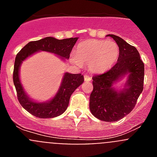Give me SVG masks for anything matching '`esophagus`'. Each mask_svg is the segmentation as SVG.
<instances>
[{
	"mask_svg": "<svg viewBox=\"0 0 157 157\" xmlns=\"http://www.w3.org/2000/svg\"><path fill=\"white\" fill-rule=\"evenodd\" d=\"M84 79H85L86 82H90L91 81V78L89 75H85L84 76Z\"/></svg>",
	"mask_w": 157,
	"mask_h": 157,
	"instance_id": "34e87169",
	"label": "esophagus"
}]
</instances>
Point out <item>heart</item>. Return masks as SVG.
<instances>
[{"label": "heart", "mask_w": 157, "mask_h": 157, "mask_svg": "<svg viewBox=\"0 0 157 157\" xmlns=\"http://www.w3.org/2000/svg\"><path fill=\"white\" fill-rule=\"evenodd\" d=\"M119 54L120 48L114 41L89 40L78 45L72 59L78 66L88 64L94 73H103L114 65Z\"/></svg>", "instance_id": "b5f03b06"}]
</instances>
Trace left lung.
I'll list each match as a JSON object with an SVG mask.
<instances>
[{
	"mask_svg": "<svg viewBox=\"0 0 157 157\" xmlns=\"http://www.w3.org/2000/svg\"><path fill=\"white\" fill-rule=\"evenodd\" d=\"M107 36L112 37L117 43L120 55L117 63L110 70L93 76L94 89L90 97V109L98 120L115 122L134 109L143 90L145 67L135 47L114 34ZM127 74L125 88L118 91L112 86Z\"/></svg>",
	"mask_w": 157,
	"mask_h": 157,
	"instance_id": "obj_1",
	"label": "left lung"
}]
</instances>
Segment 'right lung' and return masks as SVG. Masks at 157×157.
Returning <instances> with one entry per match:
<instances>
[{
  "instance_id": "right-lung-1",
  "label": "right lung",
  "mask_w": 157,
  "mask_h": 157,
  "mask_svg": "<svg viewBox=\"0 0 157 157\" xmlns=\"http://www.w3.org/2000/svg\"><path fill=\"white\" fill-rule=\"evenodd\" d=\"M78 37H71L58 40L52 37H46L38 41H30L18 52L15 59L13 70V82L17 92L19 102L24 109L36 117L45 119L60 116L68 106L71 95L84 82L82 74H70L66 72L61 86L56 96L47 102H36L28 98L19 80V68L22 62L32 54L38 51L52 52L63 59H69L70 53Z\"/></svg>"
}]
</instances>
